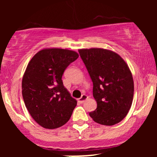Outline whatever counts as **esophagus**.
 <instances>
[{"instance_id": "obj_1", "label": "esophagus", "mask_w": 157, "mask_h": 157, "mask_svg": "<svg viewBox=\"0 0 157 157\" xmlns=\"http://www.w3.org/2000/svg\"><path fill=\"white\" fill-rule=\"evenodd\" d=\"M87 99H88V97L86 96V94H82V96H81L80 98L78 99V102H80V103H83L85 100H87Z\"/></svg>"}]
</instances>
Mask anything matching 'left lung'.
Segmentation results:
<instances>
[{
    "mask_svg": "<svg viewBox=\"0 0 157 157\" xmlns=\"http://www.w3.org/2000/svg\"><path fill=\"white\" fill-rule=\"evenodd\" d=\"M78 52L93 82V96L97 103L90 117L104 125L121 122L134 98V80L128 66L111 50L91 48Z\"/></svg>",
    "mask_w": 157,
    "mask_h": 157,
    "instance_id": "8db88e82",
    "label": "left lung"
}]
</instances>
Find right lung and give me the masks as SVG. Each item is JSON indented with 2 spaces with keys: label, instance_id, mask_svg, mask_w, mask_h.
I'll return each mask as SVG.
<instances>
[{
  "label": "right lung",
  "instance_id": "obj_1",
  "mask_svg": "<svg viewBox=\"0 0 157 157\" xmlns=\"http://www.w3.org/2000/svg\"><path fill=\"white\" fill-rule=\"evenodd\" d=\"M76 52L63 48H44L28 63L22 80V95L32 117L45 128L61 127L71 117L77 100L64 87L62 76Z\"/></svg>",
  "mask_w": 157,
  "mask_h": 157
}]
</instances>
